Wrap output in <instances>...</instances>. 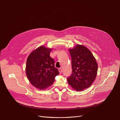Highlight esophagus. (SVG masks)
<instances>
[{"label": "esophagus", "mask_w": 120, "mask_h": 120, "mask_svg": "<svg viewBox=\"0 0 120 120\" xmlns=\"http://www.w3.org/2000/svg\"><path fill=\"white\" fill-rule=\"evenodd\" d=\"M58 71H59L60 74H61V73H62V69H61V68H59V69H58Z\"/></svg>", "instance_id": "34e87169"}]
</instances>
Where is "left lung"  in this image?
Listing matches in <instances>:
<instances>
[{"instance_id":"left-lung-1","label":"left lung","mask_w":120,"mask_h":120,"mask_svg":"<svg viewBox=\"0 0 120 120\" xmlns=\"http://www.w3.org/2000/svg\"><path fill=\"white\" fill-rule=\"evenodd\" d=\"M69 51L72 58V75L68 83L77 92L89 87L95 80L98 64L90 50L82 45H76Z\"/></svg>"}]
</instances>
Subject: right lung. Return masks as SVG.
Instances as JSON below:
<instances>
[{
  "label": "right lung",
  "mask_w": 120,
  "mask_h": 120,
  "mask_svg": "<svg viewBox=\"0 0 120 120\" xmlns=\"http://www.w3.org/2000/svg\"><path fill=\"white\" fill-rule=\"evenodd\" d=\"M53 48L41 45L34 50L28 56L26 74L30 83L40 90H45L55 81L59 74L55 67V61L50 56Z\"/></svg>",
  "instance_id": "1"
}]
</instances>
